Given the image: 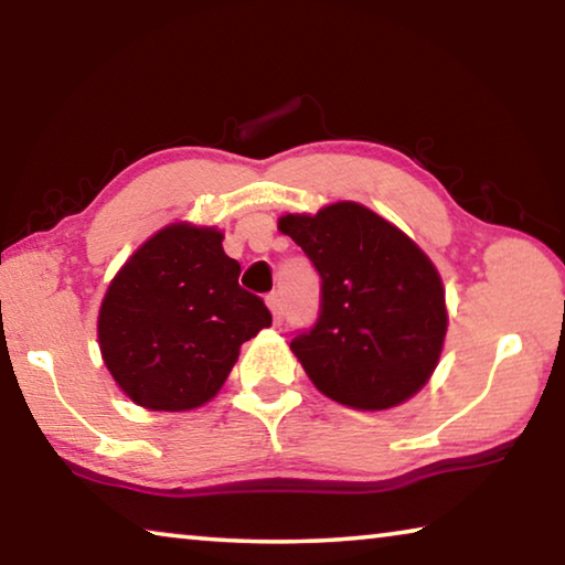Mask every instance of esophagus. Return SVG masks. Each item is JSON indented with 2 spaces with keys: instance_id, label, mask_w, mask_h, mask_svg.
I'll return each instance as SVG.
<instances>
[{
  "instance_id": "34e87169",
  "label": "esophagus",
  "mask_w": 565,
  "mask_h": 565,
  "mask_svg": "<svg viewBox=\"0 0 565 565\" xmlns=\"http://www.w3.org/2000/svg\"><path fill=\"white\" fill-rule=\"evenodd\" d=\"M266 303H268V309H271V317H274V324L279 327L281 321H284V303H281V297L279 294H271V297L266 299Z\"/></svg>"
}]
</instances>
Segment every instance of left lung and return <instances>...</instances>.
<instances>
[{
    "instance_id": "8db88e82",
    "label": "left lung",
    "mask_w": 565,
    "mask_h": 565,
    "mask_svg": "<svg viewBox=\"0 0 565 565\" xmlns=\"http://www.w3.org/2000/svg\"><path fill=\"white\" fill-rule=\"evenodd\" d=\"M279 228L321 279L319 317L291 339L311 382L354 409L409 399L437 366L447 331L433 262L360 203L327 205L317 216L286 213Z\"/></svg>"
}]
</instances>
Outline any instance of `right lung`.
I'll use <instances>...</instances> for the list:
<instances>
[{
    "label": "right lung",
    "instance_id": "add662e5",
    "mask_svg": "<svg viewBox=\"0 0 565 565\" xmlns=\"http://www.w3.org/2000/svg\"><path fill=\"white\" fill-rule=\"evenodd\" d=\"M216 228L175 223L125 264L97 319L103 360L132 402L148 409L201 407L271 311L238 286L241 264Z\"/></svg>",
    "mask_w": 565,
    "mask_h": 565
}]
</instances>
